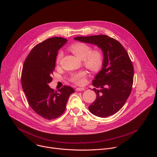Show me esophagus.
Returning <instances> with one entry per match:
<instances>
[{
  "label": "esophagus",
  "instance_id": "esophagus-1",
  "mask_svg": "<svg viewBox=\"0 0 157 157\" xmlns=\"http://www.w3.org/2000/svg\"><path fill=\"white\" fill-rule=\"evenodd\" d=\"M85 88L84 87H77L76 89V91H84Z\"/></svg>",
  "mask_w": 157,
  "mask_h": 157
}]
</instances>
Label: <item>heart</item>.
I'll return each instance as SVG.
<instances>
[{"instance_id":"obj_1","label":"heart","mask_w":157,"mask_h":157,"mask_svg":"<svg viewBox=\"0 0 157 157\" xmlns=\"http://www.w3.org/2000/svg\"><path fill=\"white\" fill-rule=\"evenodd\" d=\"M70 50L79 58L82 59L84 65L92 71H98L104 63V55L99 50H92V48L84 43H76L70 47ZM63 56L60 52L56 58V63H59ZM87 72L84 70L71 75L70 81L75 84L81 86L86 82Z\"/></svg>"}]
</instances>
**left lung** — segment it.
Listing matches in <instances>:
<instances>
[{"label":"left lung","instance_id":"obj_1","mask_svg":"<svg viewBox=\"0 0 157 157\" xmlns=\"http://www.w3.org/2000/svg\"><path fill=\"white\" fill-rule=\"evenodd\" d=\"M75 40L96 44L104 54L102 68L93 81L96 99L89 106V111L103 118L114 115L124 106L132 91L133 66L128 54L117 40L107 35L77 36Z\"/></svg>","mask_w":157,"mask_h":157}]
</instances>
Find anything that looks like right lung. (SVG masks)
<instances>
[{"label":"right lung","mask_w":157,"mask_h":157,"mask_svg":"<svg viewBox=\"0 0 157 157\" xmlns=\"http://www.w3.org/2000/svg\"><path fill=\"white\" fill-rule=\"evenodd\" d=\"M66 41L62 37H52L37 44L22 68L21 86L28 103L35 113L47 120L61 116L70 96L75 93L74 89L68 86H63L58 92L48 86L53 80L58 52Z\"/></svg>","instance_id":"add662e5"}]
</instances>
